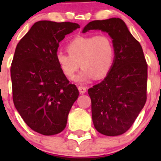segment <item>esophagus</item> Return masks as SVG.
I'll list each match as a JSON object with an SVG mask.
<instances>
[{"label":"esophagus","mask_w":161,"mask_h":161,"mask_svg":"<svg viewBox=\"0 0 161 161\" xmlns=\"http://www.w3.org/2000/svg\"><path fill=\"white\" fill-rule=\"evenodd\" d=\"M78 90H79V93H85L86 91H87V88L86 87H83V86H78Z\"/></svg>","instance_id":"esophagus-1"}]
</instances>
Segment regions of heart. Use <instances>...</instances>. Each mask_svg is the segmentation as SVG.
I'll return each instance as SVG.
<instances>
[{"label":"heart","mask_w":161,"mask_h":161,"mask_svg":"<svg viewBox=\"0 0 161 161\" xmlns=\"http://www.w3.org/2000/svg\"><path fill=\"white\" fill-rule=\"evenodd\" d=\"M67 51L57 52L56 62L64 76L71 80L81 66L83 69L76 78L79 83H85L93 77L105 78L114 63V46L106 34L76 36L68 42Z\"/></svg>","instance_id":"b5f03b06"}]
</instances>
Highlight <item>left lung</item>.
<instances>
[{
  "label": "left lung",
  "mask_w": 161,
  "mask_h": 161,
  "mask_svg": "<svg viewBox=\"0 0 161 161\" xmlns=\"http://www.w3.org/2000/svg\"><path fill=\"white\" fill-rule=\"evenodd\" d=\"M90 30L108 32L115 48L109 73L88 90L93 125L102 135H122L132 126L147 99L148 65L142 47L120 18L91 21L83 32Z\"/></svg>",
  "instance_id": "left-lung-1"
}]
</instances>
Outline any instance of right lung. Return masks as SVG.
Listing matches in <instances>:
<instances>
[{"instance_id":"right-lung-1","label":"right lung","mask_w":161,"mask_h":161,"mask_svg":"<svg viewBox=\"0 0 161 161\" xmlns=\"http://www.w3.org/2000/svg\"><path fill=\"white\" fill-rule=\"evenodd\" d=\"M80 27L77 23L39 21L16 46L11 67L12 98L31 130L53 135L66 127L79 93L56 62L59 42Z\"/></svg>"}]
</instances>
